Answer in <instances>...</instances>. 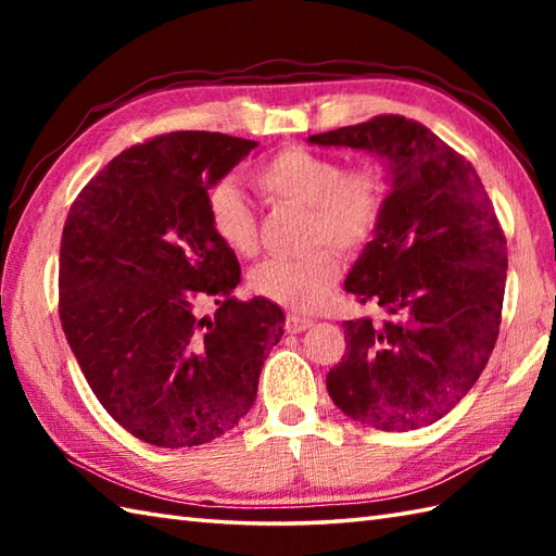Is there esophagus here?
<instances>
[{
    "instance_id": "esophagus-1",
    "label": "esophagus",
    "mask_w": 556,
    "mask_h": 556,
    "mask_svg": "<svg viewBox=\"0 0 556 556\" xmlns=\"http://www.w3.org/2000/svg\"><path fill=\"white\" fill-rule=\"evenodd\" d=\"M313 317H303V315H289L287 317V332L291 334H299V332H305V329L313 327Z\"/></svg>"
}]
</instances>
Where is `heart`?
Returning a JSON list of instances; mask_svg holds the SVG:
<instances>
[{"mask_svg":"<svg viewBox=\"0 0 556 556\" xmlns=\"http://www.w3.org/2000/svg\"><path fill=\"white\" fill-rule=\"evenodd\" d=\"M253 184L271 203L308 210L305 239L332 243L353 253L372 241L387 210V181L377 167L344 169L341 160L305 148H285L253 169ZM210 224L217 239L236 255L257 251V217L239 186L222 181L207 195ZM339 257L317 245L296 257H269L260 263L251 285L255 293L289 311H313L339 279Z\"/></svg>","mask_w":556,"mask_h":556,"instance_id":"1","label":"heart"}]
</instances>
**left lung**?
Returning <instances> with one entry per match:
<instances>
[{
  "label": "left lung",
  "instance_id": "obj_1",
  "mask_svg": "<svg viewBox=\"0 0 556 556\" xmlns=\"http://www.w3.org/2000/svg\"><path fill=\"white\" fill-rule=\"evenodd\" d=\"M308 143L372 152L392 184L380 229L344 285L387 320L341 325L346 353L327 372V392L370 428H425L470 392L500 334L506 239L485 186L464 155L399 114Z\"/></svg>",
  "mask_w": 556,
  "mask_h": 556
}]
</instances>
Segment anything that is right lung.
<instances>
[{
  "label": "right lung",
  "instance_id": "1",
  "mask_svg": "<svg viewBox=\"0 0 556 556\" xmlns=\"http://www.w3.org/2000/svg\"><path fill=\"white\" fill-rule=\"evenodd\" d=\"M255 140L176 131L124 150L83 188L59 251V317L104 410L138 440L198 446L257 396L285 313L236 301L241 265L210 224L207 195ZM215 298V318L197 305Z\"/></svg>",
  "mask_w": 556,
  "mask_h": 556
}]
</instances>
